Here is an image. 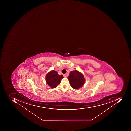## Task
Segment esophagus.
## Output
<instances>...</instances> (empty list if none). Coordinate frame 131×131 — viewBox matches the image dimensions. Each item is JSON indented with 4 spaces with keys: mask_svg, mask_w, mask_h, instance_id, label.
<instances>
[{
    "mask_svg": "<svg viewBox=\"0 0 131 131\" xmlns=\"http://www.w3.org/2000/svg\"><path fill=\"white\" fill-rule=\"evenodd\" d=\"M67 74H63V76H64V77H66L67 76Z\"/></svg>",
    "mask_w": 131,
    "mask_h": 131,
    "instance_id": "1",
    "label": "esophagus"
}]
</instances>
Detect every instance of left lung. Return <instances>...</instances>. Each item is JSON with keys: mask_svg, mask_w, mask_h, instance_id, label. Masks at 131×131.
Listing matches in <instances>:
<instances>
[{"mask_svg": "<svg viewBox=\"0 0 131 131\" xmlns=\"http://www.w3.org/2000/svg\"><path fill=\"white\" fill-rule=\"evenodd\" d=\"M68 78L72 87L75 89L83 86L85 81L83 75L77 70L71 71Z\"/></svg>", "mask_w": 131, "mask_h": 131, "instance_id": "obj_1", "label": "left lung"}]
</instances>
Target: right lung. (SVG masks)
Segmentation results:
<instances>
[{
	"mask_svg": "<svg viewBox=\"0 0 131 131\" xmlns=\"http://www.w3.org/2000/svg\"><path fill=\"white\" fill-rule=\"evenodd\" d=\"M64 78L62 75H59L57 72L54 70L48 72L46 76V81L47 84L51 88L57 86L61 82V80Z\"/></svg>",
	"mask_w": 131,
	"mask_h": 131,
	"instance_id": "right-lung-1",
	"label": "right lung"
}]
</instances>
